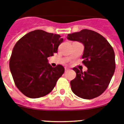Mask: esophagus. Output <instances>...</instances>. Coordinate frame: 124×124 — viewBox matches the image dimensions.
Instances as JSON below:
<instances>
[{
	"label": "esophagus",
	"instance_id": "34e87169",
	"mask_svg": "<svg viewBox=\"0 0 124 124\" xmlns=\"http://www.w3.org/2000/svg\"><path fill=\"white\" fill-rule=\"evenodd\" d=\"M70 70L69 68H67V67H66V68H65V72L68 71V70Z\"/></svg>",
	"mask_w": 124,
	"mask_h": 124
}]
</instances>
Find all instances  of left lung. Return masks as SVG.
Listing matches in <instances>:
<instances>
[{
	"mask_svg": "<svg viewBox=\"0 0 124 124\" xmlns=\"http://www.w3.org/2000/svg\"><path fill=\"white\" fill-rule=\"evenodd\" d=\"M68 39L82 43V63L87 68L83 73L77 68L71 84L72 91L80 98L92 99L100 96L109 84L115 70V56L112 46L100 34L89 30L68 34Z\"/></svg>",
	"mask_w": 124,
	"mask_h": 124,
	"instance_id": "8db88e82",
	"label": "left lung"
}]
</instances>
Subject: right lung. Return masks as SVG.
Segmentation results:
<instances>
[{
  "instance_id": "1",
  "label": "right lung",
  "mask_w": 124,
  "mask_h": 124,
  "mask_svg": "<svg viewBox=\"0 0 124 124\" xmlns=\"http://www.w3.org/2000/svg\"><path fill=\"white\" fill-rule=\"evenodd\" d=\"M63 39L57 34L37 30L22 37L15 45L9 69L17 88L31 98L46 96L53 89L64 68H53L47 58L57 53Z\"/></svg>"
}]
</instances>
